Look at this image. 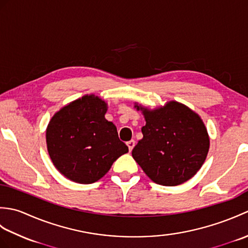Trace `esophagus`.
Listing matches in <instances>:
<instances>
[{"label":"esophagus","instance_id":"esophagus-1","mask_svg":"<svg viewBox=\"0 0 248 248\" xmlns=\"http://www.w3.org/2000/svg\"><path fill=\"white\" fill-rule=\"evenodd\" d=\"M127 145H128V147H129V150L132 151V149L134 148V146H135V140H129L128 143H127Z\"/></svg>","mask_w":248,"mask_h":248}]
</instances>
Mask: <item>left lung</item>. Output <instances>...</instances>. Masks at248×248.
Instances as JSON below:
<instances>
[{"label": "left lung", "mask_w": 248, "mask_h": 248, "mask_svg": "<svg viewBox=\"0 0 248 248\" xmlns=\"http://www.w3.org/2000/svg\"><path fill=\"white\" fill-rule=\"evenodd\" d=\"M143 113V139L132 150L133 159L161 186L187 181L202 166L209 151L210 140L202 120L175 101L154 110L144 108Z\"/></svg>", "instance_id": "obj_1"}]
</instances>
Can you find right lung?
<instances>
[{
    "label": "right lung",
    "instance_id": "right-lung-1",
    "mask_svg": "<svg viewBox=\"0 0 248 248\" xmlns=\"http://www.w3.org/2000/svg\"><path fill=\"white\" fill-rule=\"evenodd\" d=\"M105 113L103 100L84 96L59 110L49 123L46 146L51 160L73 182L98 181L129 151L114 124L104 118Z\"/></svg>",
    "mask_w": 248,
    "mask_h": 248
}]
</instances>
